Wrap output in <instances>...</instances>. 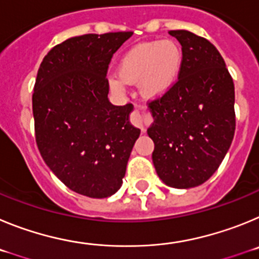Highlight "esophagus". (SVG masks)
<instances>
[{"mask_svg":"<svg viewBox=\"0 0 259 259\" xmlns=\"http://www.w3.org/2000/svg\"><path fill=\"white\" fill-rule=\"evenodd\" d=\"M131 122H132V124H134V125H136V127L141 128V131H144L143 116L140 115V109H139V107H136V109H135L134 113H132V115H131Z\"/></svg>","mask_w":259,"mask_h":259,"instance_id":"1","label":"esophagus"}]
</instances>
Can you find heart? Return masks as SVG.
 <instances>
[{"label": "heart", "instance_id": "obj_1", "mask_svg": "<svg viewBox=\"0 0 259 259\" xmlns=\"http://www.w3.org/2000/svg\"><path fill=\"white\" fill-rule=\"evenodd\" d=\"M184 54L175 41H148L132 47L119 62L118 74L109 76L110 88L125 92V84L139 83L140 93L158 100L170 92L179 80Z\"/></svg>", "mask_w": 259, "mask_h": 259}]
</instances>
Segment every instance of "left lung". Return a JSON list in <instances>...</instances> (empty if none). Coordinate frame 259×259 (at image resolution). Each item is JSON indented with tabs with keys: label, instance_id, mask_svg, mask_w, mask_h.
Masks as SVG:
<instances>
[{
	"label": "left lung",
	"instance_id": "1",
	"mask_svg": "<svg viewBox=\"0 0 259 259\" xmlns=\"http://www.w3.org/2000/svg\"><path fill=\"white\" fill-rule=\"evenodd\" d=\"M178 38L184 63L178 83L149 104L154 143L152 158L168 187L193 188L218 170L235 135V87L221 53L206 38L185 29Z\"/></svg>",
	"mask_w": 259,
	"mask_h": 259
}]
</instances>
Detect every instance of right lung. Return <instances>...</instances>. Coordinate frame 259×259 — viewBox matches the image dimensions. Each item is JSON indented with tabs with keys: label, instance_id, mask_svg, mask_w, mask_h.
Here are the masks:
<instances>
[{
	"label": "right lung",
	"instance_id": "add662e5",
	"mask_svg": "<svg viewBox=\"0 0 259 259\" xmlns=\"http://www.w3.org/2000/svg\"><path fill=\"white\" fill-rule=\"evenodd\" d=\"M132 35L67 38L50 49L37 71L32 110L40 154L66 187L87 197L118 192L140 136L130 122L134 106L107 98L111 57Z\"/></svg>",
	"mask_w": 259,
	"mask_h": 259
}]
</instances>
